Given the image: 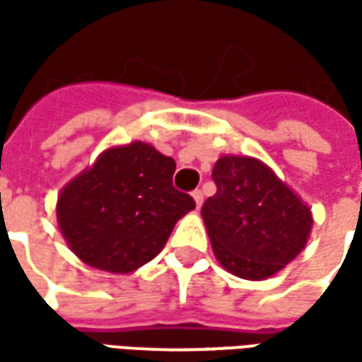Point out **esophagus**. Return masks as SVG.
<instances>
[{"instance_id":"34e87169","label":"esophagus","mask_w":362,"mask_h":362,"mask_svg":"<svg viewBox=\"0 0 362 362\" xmlns=\"http://www.w3.org/2000/svg\"><path fill=\"white\" fill-rule=\"evenodd\" d=\"M193 199H194V202H197V209H201L202 201H204V197H202L201 189H197V191H193Z\"/></svg>"}]
</instances>
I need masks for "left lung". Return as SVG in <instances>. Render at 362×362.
<instances>
[{
  "label": "left lung",
  "mask_w": 362,
  "mask_h": 362,
  "mask_svg": "<svg viewBox=\"0 0 362 362\" xmlns=\"http://www.w3.org/2000/svg\"><path fill=\"white\" fill-rule=\"evenodd\" d=\"M212 179L216 194L206 199L201 214L226 271L263 281L304 250L312 212L269 165L250 156H222Z\"/></svg>",
  "instance_id": "obj_1"
}]
</instances>
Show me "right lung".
Listing matches in <instances>:
<instances>
[{
    "label": "right lung",
    "instance_id": "right-lung-1",
    "mask_svg": "<svg viewBox=\"0 0 362 362\" xmlns=\"http://www.w3.org/2000/svg\"><path fill=\"white\" fill-rule=\"evenodd\" d=\"M175 160L146 142L105 150L58 194L64 240L83 263L132 273L152 261L179 218L194 209L173 187Z\"/></svg>",
    "mask_w": 362,
    "mask_h": 362
}]
</instances>
